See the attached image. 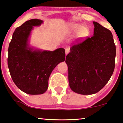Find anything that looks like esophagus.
<instances>
[{
	"label": "esophagus",
	"instance_id": "34e87169",
	"mask_svg": "<svg viewBox=\"0 0 123 123\" xmlns=\"http://www.w3.org/2000/svg\"><path fill=\"white\" fill-rule=\"evenodd\" d=\"M69 52V49L68 48H66V49H65V53H66V55L68 54Z\"/></svg>",
	"mask_w": 123,
	"mask_h": 123
}]
</instances>
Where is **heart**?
<instances>
[{
    "mask_svg": "<svg viewBox=\"0 0 123 123\" xmlns=\"http://www.w3.org/2000/svg\"><path fill=\"white\" fill-rule=\"evenodd\" d=\"M67 31L69 33L75 34L80 38H84L88 35L89 30L87 27L76 23H70L67 25Z\"/></svg>",
    "mask_w": 123,
    "mask_h": 123,
    "instance_id": "heart-1",
    "label": "heart"
}]
</instances>
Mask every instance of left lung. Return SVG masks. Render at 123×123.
Masks as SVG:
<instances>
[{
  "label": "left lung",
  "instance_id": "left-lung-1",
  "mask_svg": "<svg viewBox=\"0 0 123 123\" xmlns=\"http://www.w3.org/2000/svg\"><path fill=\"white\" fill-rule=\"evenodd\" d=\"M93 36L73 45L67 55L71 89L81 95L101 90L112 75L116 46L110 30L93 22Z\"/></svg>",
  "mask_w": 123,
  "mask_h": 123
}]
</instances>
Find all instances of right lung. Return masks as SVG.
Returning <instances> with one entry per match:
<instances>
[{
	"instance_id": "add662e5",
	"label": "right lung",
	"mask_w": 123,
	"mask_h": 123,
	"mask_svg": "<svg viewBox=\"0 0 123 123\" xmlns=\"http://www.w3.org/2000/svg\"><path fill=\"white\" fill-rule=\"evenodd\" d=\"M43 23L37 19L25 22L15 30L8 47V66L13 81L21 91L30 95H40L47 90L51 72L66 58L63 48L52 51L30 44L34 27Z\"/></svg>"
}]
</instances>
